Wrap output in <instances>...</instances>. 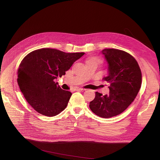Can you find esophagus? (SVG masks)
<instances>
[{"label": "esophagus", "mask_w": 160, "mask_h": 160, "mask_svg": "<svg viewBox=\"0 0 160 160\" xmlns=\"http://www.w3.org/2000/svg\"><path fill=\"white\" fill-rule=\"evenodd\" d=\"M75 90L76 91H84L85 89H82V88H76V89H75Z\"/></svg>", "instance_id": "esophagus-1"}]
</instances>
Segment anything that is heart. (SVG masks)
I'll list each match as a JSON object with an SVG mask.
<instances>
[{
  "label": "heart",
  "instance_id": "obj_1",
  "mask_svg": "<svg viewBox=\"0 0 160 160\" xmlns=\"http://www.w3.org/2000/svg\"><path fill=\"white\" fill-rule=\"evenodd\" d=\"M96 62L98 64H99V63L101 62V60L99 58H98L92 57V58H90L87 60V62Z\"/></svg>",
  "mask_w": 160,
  "mask_h": 160
}]
</instances>
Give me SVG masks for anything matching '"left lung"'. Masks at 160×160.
Masks as SVG:
<instances>
[{
  "instance_id": "obj_1",
  "label": "left lung",
  "mask_w": 160,
  "mask_h": 160,
  "mask_svg": "<svg viewBox=\"0 0 160 160\" xmlns=\"http://www.w3.org/2000/svg\"><path fill=\"white\" fill-rule=\"evenodd\" d=\"M102 53L108 64V76L103 80L109 84V94L96 92L89 107L98 116L108 118L122 113L133 102L141 88L142 72L135 58L124 51L104 49Z\"/></svg>"
}]
</instances>
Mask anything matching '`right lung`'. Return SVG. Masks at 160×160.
Segmentation results:
<instances>
[{
  "instance_id": "add662e5",
  "label": "right lung",
  "mask_w": 160,
  "mask_h": 160,
  "mask_svg": "<svg viewBox=\"0 0 160 160\" xmlns=\"http://www.w3.org/2000/svg\"><path fill=\"white\" fill-rule=\"evenodd\" d=\"M84 53H65L42 48L28 53L18 69V84L27 102L38 113L52 117L68 104L71 93L54 82L70 69Z\"/></svg>"
}]
</instances>
